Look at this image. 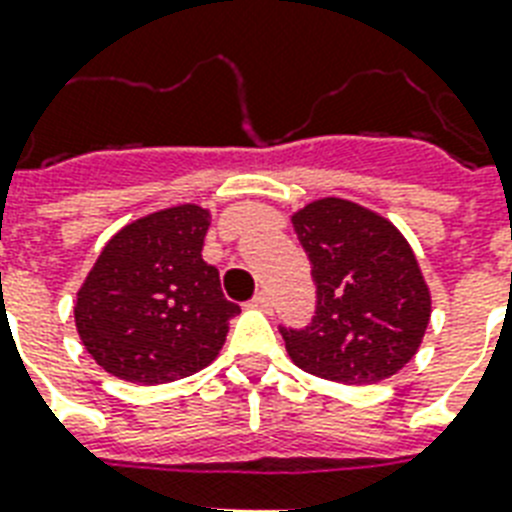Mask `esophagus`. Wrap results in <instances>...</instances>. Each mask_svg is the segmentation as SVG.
I'll return each instance as SVG.
<instances>
[{
    "label": "esophagus",
    "instance_id": "obj_1",
    "mask_svg": "<svg viewBox=\"0 0 512 512\" xmlns=\"http://www.w3.org/2000/svg\"><path fill=\"white\" fill-rule=\"evenodd\" d=\"M249 305H252V308H257V311H271V297L265 295V292H257L255 297H252V300H249Z\"/></svg>",
    "mask_w": 512,
    "mask_h": 512
}]
</instances>
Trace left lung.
I'll list each match as a JSON object with an SVG mask.
<instances>
[{"label":"left lung","mask_w":512,"mask_h":512,"mask_svg":"<svg viewBox=\"0 0 512 512\" xmlns=\"http://www.w3.org/2000/svg\"><path fill=\"white\" fill-rule=\"evenodd\" d=\"M311 260L316 316L281 329L303 372L342 385H372L401 372L430 324V287L404 233L356 201L316 199L292 212Z\"/></svg>","instance_id":"obj_1"}]
</instances>
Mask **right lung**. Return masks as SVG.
Here are the masks:
<instances>
[{
	"instance_id": "1",
	"label": "right lung",
	"mask_w": 512,
	"mask_h": 512,
	"mask_svg": "<svg viewBox=\"0 0 512 512\" xmlns=\"http://www.w3.org/2000/svg\"><path fill=\"white\" fill-rule=\"evenodd\" d=\"M209 220V209L177 204L108 239L74 303L82 345L108 374L162 385L217 358L241 308L201 257Z\"/></svg>"
}]
</instances>
